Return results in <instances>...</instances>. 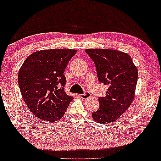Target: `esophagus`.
I'll use <instances>...</instances> for the list:
<instances>
[{"label": "esophagus", "instance_id": "34e87169", "mask_svg": "<svg viewBox=\"0 0 161 161\" xmlns=\"http://www.w3.org/2000/svg\"><path fill=\"white\" fill-rule=\"evenodd\" d=\"M91 96L90 93L89 92H85L83 94H81V95H79V97H80V98H83V99H86V98H88Z\"/></svg>", "mask_w": 161, "mask_h": 161}]
</instances>
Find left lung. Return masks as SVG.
<instances>
[{
  "instance_id": "8db88e82",
  "label": "left lung",
  "mask_w": 161,
  "mask_h": 161,
  "mask_svg": "<svg viewBox=\"0 0 161 161\" xmlns=\"http://www.w3.org/2000/svg\"><path fill=\"white\" fill-rule=\"evenodd\" d=\"M95 63L99 82L108 85L105 97H98L99 108L92 113L94 120L111 124L118 119L133 101L137 69L128 54L114 49H86Z\"/></svg>"
}]
</instances>
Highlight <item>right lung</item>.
Segmentation results:
<instances>
[{
  "instance_id": "1",
  "label": "right lung",
  "mask_w": 161,
  "mask_h": 161,
  "mask_svg": "<svg viewBox=\"0 0 161 161\" xmlns=\"http://www.w3.org/2000/svg\"><path fill=\"white\" fill-rule=\"evenodd\" d=\"M75 49H58L35 52L25 60L18 72L23 99L38 118L55 122L65 114L73 99L64 91V70Z\"/></svg>"
}]
</instances>
